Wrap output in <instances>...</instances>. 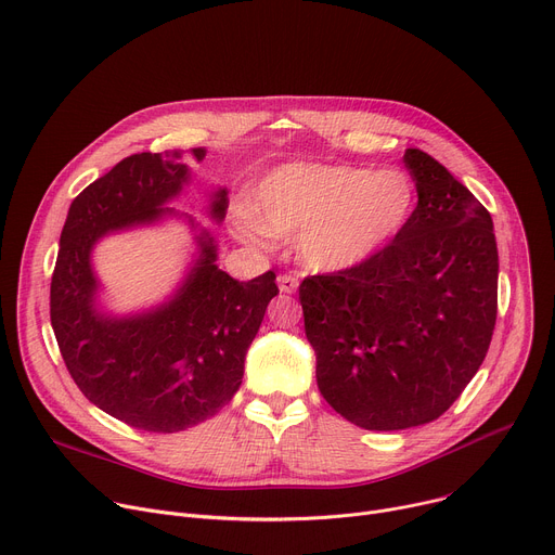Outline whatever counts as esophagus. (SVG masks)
Returning a JSON list of instances; mask_svg holds the SVG:
<instances>
[{"label": "esophagus", "mask_w": 555, "mask_h": 555, "mask_svg": "<svg viewBox=\"0 0 555 555\" xmlns=\"http://www.w3.org/2000/svg\"><path fill=\"white\" fill-rule=\"evenodd\" d=\"M279 289H281L283 294H294V292L298 289V279H294V276H289V274H281V276H279Z\"/></svg>", "instance_id": "34e87169"}]
</instances>
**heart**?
Returning a JSON list of instances; mask_svg holds the SVG:
<instances>
[{
  "mask_svg": "<svg viewBox=\"0 0 555 555\" xmlns=\"http://www.w3.org/2000/svg\"><path fill=\"white\" fill-rule=\"evenodd\" d=\"M414 210L416 185L402 170L294 162L261 179L251 194L256 215L241 210L234 232L255 247L294 236L300 266L338 274L383 255Z\"/></svg>",
  "mask_w": 555,
  "mask_h": 555,
  "instance_id": "obj_1",
  "label": "heart"
}]
</instances>
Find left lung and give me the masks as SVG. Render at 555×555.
<instances>
[{
	"label": "left lung",
	"instance_id": "left-lung-1",
	"mask_svg": "<svg viewBox=\"0 0 555 555\" xmlns=\"http://www.w3.org/2000/svg\"><path fill=\"white\" fill-rule=\"evenodd\" d=\"M418 206L374 261L298 287L323 398L349 423L436 421L482 365L498 312L491 215L434 157L408 147Z\"/></svg>",
	"mask_w": 555,
	"mask_h": 555
}]
</instances>
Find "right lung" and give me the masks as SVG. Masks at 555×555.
<instances>
[{
  "label": "right lung",
  "mask_w": 555,
  "mask_h": 555,
  "mask_svg": "<svg viewBox=\"0 0 555 555\" xmlns=\"http://www.w3.org/2000/svg\"><path fill=\"white\" fill-rule=\"evenodd\" d=\"M190 155L204 162L206 147ZM192 181L183 153H141L119 162L70 204L50 283V323L81 393L113 418L172 434L215 416L236 393L247 347L279 294L274 272L247 283L219 270L215 236L192 217L166 208ZM228 190L215 188L208 217L225 219ZM185 218L197 255L159 307L113 315L98 300L95 243L119 231Z\"/></svg>",
  "instance_id": "add662e5"
}]
</instances>
